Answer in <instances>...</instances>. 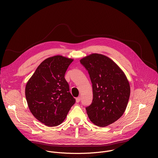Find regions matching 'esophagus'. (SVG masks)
Listing matches in <instances>:
<instances>
[{
	"label": "esophagus",
	"mask_w": 158,
	"mask_h": 158,
	"mask_svg": "<svg viewBox=\"0 0 158 158\" xmlns=\"http://www.w3.org/2000/svg\"><path fill=\"white\" fill-rule=\"evenodd\" d=\"M76 102H80V101H81V97L79 96V97L77 98H76Z\"/></svg>",
	"instance_id": "1"
}]
</instances>
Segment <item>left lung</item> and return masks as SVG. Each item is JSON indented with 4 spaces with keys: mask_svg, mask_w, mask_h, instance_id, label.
Wrapping results in <instances>:
<instances>
[{
    "mask_svg": "<svg viewBox=\"0 0 158 158\" xmlns=\"http://www.w3.org/2000/svg\"><path fill=\"white\" fill-rule=\"evenodd\" d=\"M80 62L93 84V101L85 107L90 120L99 127L114 123L124 114L129 99L126 75L113 60L102 54H92Z\"/></svg>",
    "mask_w": 158,
    "mask_h": 158,
    "instance_id": "1",
    "label": "left lung"
}]
</instances>
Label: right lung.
Returning a JSON list of instances; mask_svg holds the SVG:
<instances>
[{
  "label": "right lung",
  "mask_w": 158,
  "mask_h": 158,
  "mask_svg": "<svg viewBox=\"0 0 158 158\" xmlns=\"http://www.w3.org/2000/svg\"><path fill=\"white\" fill-rule=\"evenodd\" d=\"M73 59L55 56L38 66L26 86V98L33 116L49 127L65 119L76 100L69 92L65 73Z\"/></svg>",
  "instance_id": "1"
}]
</instances>
